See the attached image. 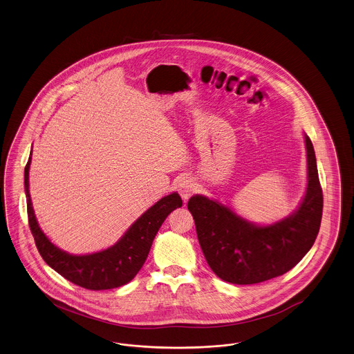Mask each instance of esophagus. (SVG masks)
<instances>
[{
    "mask_svg": "<svg viewBox=\"0 0 354 354\" xmlns=\"http://www.w3.org/2000/svg\"><path fill=\"white\" fill-rule=\"evenodd\" d=\"M178 189H179V194H180V196H182L184 201H187L198 191V184L195 183L194 179L185 178L178 185Z\"/></svg>",
    "mask_w": 354,
    "mask_h": 354,
    "instance_id": "34e87169",
    "label": "esophagus"
}]
</instances>
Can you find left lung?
Wrapping results in <instances>:
<instances>
[{
	"label": "left lung",
	"mask_w": 354,
	"mask_h": 354,
	"mask_svg": "<svg viewBox=\"0 0 354 354\" xmlns=\"http://www.w3.org/2000/svg\"><path fill=\"white\" fill-rule=\"evenodd\" d=\"M307 189L299 208L271 225L259 227L227 205L195 195L188 201L203 254L225 282L253 284L283 275L297 266L317 237L323 214V191L308 136Z\"/></svg>",
	"instance_id": "1"
}]
</instances>
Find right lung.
Segmentation results:
<instances>
[{
	"mask_svg": "<svg viewBox=\"0 0 354 354\" xmlns=\"http://www.w3.org/2000/svg\"><path fill=\"white\" fill-rule=\"evenodd\" d=\"M31 154L25 167V192L28 201V225L37 249L44 262L67 281L86 290H111L130 282L141 270L153 241L166 217L183 205L182 198L174 192L160 198L127 229L113 246L86 255L68 254L46 237L35 218L28 194V169Z\"/></svg>",
	"mask_w": 354,
	"mask_h": 354,
	"instance_id": "1",
	"label": "right lung"
}]
</instances>
